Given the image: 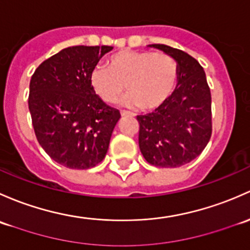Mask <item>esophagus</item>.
<instances>
[{"instance_id":"1","label":"esophagus","mask_w":250,"mask_h":250,"mask_svg":"<svg viewBox=\"0 0 250 250\" xmlns=\"http://www.w3.org/2000/svg\"><path fill=\"white\" fill-rule=\"evenodd\" d=\"M120 114H122V117H133L132 113L125 112V110H122V112H120Z\"/></svg>"}]
</instances>
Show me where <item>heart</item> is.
<instances>
[{
    "label": "heart",
    "mask_w": 250,
    "mask_h": 250,
    "mask_svg": "<svg viewBox=\"0 0 250 250\" xmlns=\"http://www.w3.org/2000/svg\"><path fill=\"white\" fill-rule=\"evenodd\" d=\"M178 81L176 60L166 53L123 50L107 60V68L96 66L90 72L95 94L106 104H114L124 92L126 106L144 110L160 107L168 100ZM125 86L124 87V85Z\"/></svg>",
    "instance_id": "b5f03b06"
}]
</instances>
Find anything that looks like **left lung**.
I'll return each mask as SVG.
<instances>
[{
  "label": "left lung",
  "mask_w": 250,
  "mask_h": 250,
  "mask_svg": "<svg viewBox=\"0 0 250 250\" xmlns=\"http://www.w3.org/2000/svg\"><path fill=\"white\" fill-rule=\"evenodd\" d=\"M168 54L178 66L174 91L164 104L146 115L140 123L138 144L150 165L176 168L196 159L212 135V97L206 73L199 61L179 49L150 44Z\"/></svg>",
  "instance_id": "8db88e82"
}]
</instances>
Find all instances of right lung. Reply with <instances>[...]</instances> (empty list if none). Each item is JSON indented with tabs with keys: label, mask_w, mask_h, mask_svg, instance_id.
Returning <instances> with one entry per match:
<instances>
[{
	"label": "right lung",
	"mask_w": 250,
	"mask_h": 250,
	"mask_svg": "<svg viewBox=\"0 0 250 250\" xmlns=\"http://www.w3.org/2000/svg\"><path fill=\"white\" fill-rule=\"evenodd\" d=\"M113 47L76 45L43 61L30 82L29 109L36 137L62 166L86 169L106 156L120 112L92 90L90 72Z\"/></svg>",
	"instance_id": "obj_1"
}]
</instances>
